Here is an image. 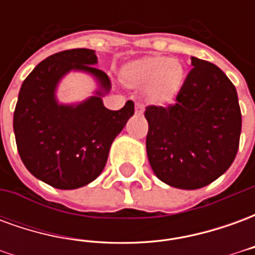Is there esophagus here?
<instances>
[{
    "label": "esophagus",
    "mask_w": 255,
    "mask_h": 255,
    "mask_svg": "<svg viewBox=\"0 0 255 255\" xmlns=\"http://www.w3.org/2000/svg\"><path fill=\"white\" fill-rule=\"evenodd\" d=\"M143 113V105L142 104H135V115H142Z\"/></svg>",
    "instance_id": "1"
}]
</instances>
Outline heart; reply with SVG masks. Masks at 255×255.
I'll list each match as a JSON object with an SVG mask.
<instances>
[{
    "label": "heart",
    "instance_id": "obj_1",
    "mask_svg": "<svg viewBox=\"0 0 255 255\" xmlns=\"http://www.w3.org/2000/svg\"><path fill=\"white\" fill-rule=\"evenodd\" d=\"M120 79L132 89L146 87V97L151 104L165 106L182 91L186 71L179 60L146 56L126 64L120 71Z\"/></svg>",
    "mask_w": 255,
    "mask_h": 255
}]
</instances>
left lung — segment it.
Here are the masks:
<instances>
[{"label":"left lung","instance_id":"1","mask_svg":"<svg viewBox=\"0 0 255 255\" xmlns=\"http://www.w3.org/2000/svg\"><path fill=\"white\" fill-rule=\"evenodd\" d=\"M176 104L147 106L146 150L161 182L205 187L224 173L239 149L242 113L235 86L214 64L191 57Z\"/></svg>","mask_w":255,"mask_h":255}]
</instances>
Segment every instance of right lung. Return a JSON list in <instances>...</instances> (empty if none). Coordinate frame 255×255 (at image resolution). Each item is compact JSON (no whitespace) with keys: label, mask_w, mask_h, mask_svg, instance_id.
<instances>
[{"label":"right lung","mask_w":255,"mask_h":255,"mask_svg":"<svg viewBox=\"0 0 255 255\" xmlns=\"http://www.w3.org/2000/svg\"><path fill=\"white\" fill-rule=\"evenodd\" d=\"M97 63L91 49L64 50L38 64L21 84L13 115L20 158L36 179L54 188L83 187L100 176L112 142L133 115L132 101L120 111L104 106L111 80ZM71 70L90 73L100 89L80 104H58L57 84Z\"/></svg>","instance_id":"right-lung-1"}]
</instances>
